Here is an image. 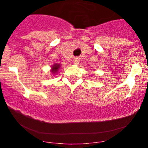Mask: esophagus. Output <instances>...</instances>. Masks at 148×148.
Wrapping results in <instances>:
<instances>
[{"instance_id":"esophagus-1","label":"esophagus","mask_w":148,"mask_h":148,"mask_svg":"<svg viewBox=\"0 0 148 148\" xmlns=\"http://www.w3.org/2000/svg\"><path fill=\"white\" fill-rule=\"evenodd\" d=\"M80 62V58L79 57H75L73 58V63L74 64H78V63Z\"/></svg>"}]
</instances>
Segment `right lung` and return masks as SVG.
I'll return each instance as SVG.
<instances>
[{"label":"right lung","instance_id":"1","mask_svg":"<svg viewBox=\"0 0 148 148\" xmlns=\"http://www.w3.org/2000/svg\"><path fill=\"white\" fill-rule=\"evenodd\" d=\"M60 67V64H55L53 65V67H52V72H53V73H56V72L58 71V68Z\"/></svg>","mask_w":148,"mask_h":148}]
</instances>
